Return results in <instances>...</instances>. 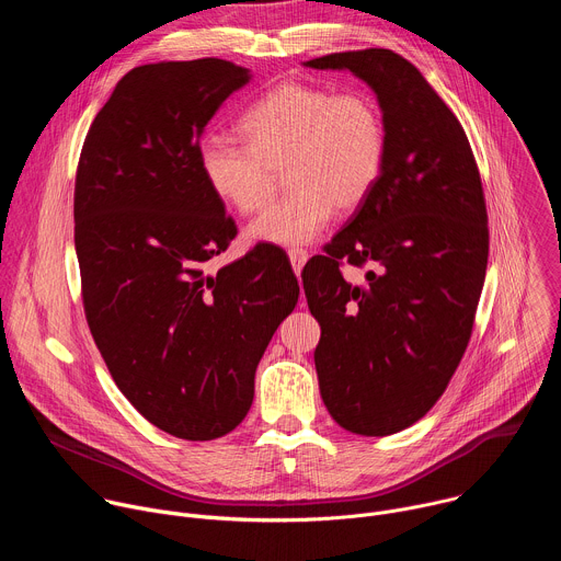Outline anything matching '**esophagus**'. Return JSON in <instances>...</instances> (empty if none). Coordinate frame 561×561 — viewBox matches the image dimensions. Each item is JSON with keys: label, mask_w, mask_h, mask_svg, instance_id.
Here are the masks:
<instances>
[{"label": "esophagus", "mask_w": 561, "mask_h": 561, "mask_svg": "<svg viewBox=\"0 0 561 561\" xmlns=\"http://www.w3.org/2000/svg\"><path fill=\"white\" fill-rule=\"evenodd\" d=\"M288 260L295 273H299L304 268V264L308 262V253L304 249H288Z\"/></svg>", "instance_id": "obj_1"}]
</instances>
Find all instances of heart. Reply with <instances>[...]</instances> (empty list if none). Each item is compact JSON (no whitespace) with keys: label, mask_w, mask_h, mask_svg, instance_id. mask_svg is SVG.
Returning <instances> with one entry per match:
<instances>
[{"label":"heart","mask_w":561,"mask_h":561,"mask_svg":"<svg viewBox=\"0 0 561 561\" xmlns=\"http://www.w3.org/2000/svg\"><path fill=\"white\" fill-rule=\"evenodd\" d=\"M239 130L247 144H202L199 169L208 188L242 215L271 204L282 171L293 188L249 226L253 242H312L335 208L353 210L366 202L386 164L383 117L362 91L284 82L244 113Z\"/></svg>","instance_id":"obj_1"}]
</instances>
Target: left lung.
Masks as SVG:
<instances>
[{"mask_svg":"<svg viewBox=\"0 0 561 561\" xmlns=\"http://www.w3.org/2000/svg\"><path fill=\"white\" fill-rule=\"evenodd\" d=\"M375 91L386 164L373 193L301 273L322 327L319 392L346 431L383 437L422 420L468 346L489 264V215L468 137L422 72L386 48L306 61ZM369 266L362 285L341 264Z\"/></svg>","mask_w":561,"mask_h":561,"instance_id":"obj_1","label":"left lung"}]
</instances>
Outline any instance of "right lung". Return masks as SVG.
<instances>
[{
    "instance_id": "obj_1",
    "label": "right lung",
    "mask_w": 561,
    "mask_h": 561,
    "mask_svg": "<svg viewBox=\"0 0 561 561\" xmlns=\"http://www.w3.org/2000/svg\"><path fill=\"white\" fill-rule=\"evenodd\" d=\"M249 79L217 57L133 68L93 119L75 178L91 335L128 402L188 442L242 424L257 364L299 297L273 244L208 268L237 226L202 175L199 137Z\"/></svg>"
}]
</instances>
